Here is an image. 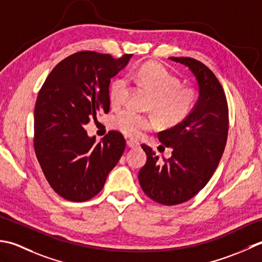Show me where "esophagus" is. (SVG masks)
Returning <instances> with one entry per match:
<instances>
[{
    "label": "esophagus",
    "mask_w": 262,
    "mask_h": 262,
    "mask_svg": "<svg viewBox=\"0 0 262 262\" xmlns=\"http://www.w3.org/2000/svg\"><path fill=\"white\" fill-rule=\"evenodd\" d=\"M126 146L129 147V148H136V147H139L140 146V143H139V141H137V140H127L126 141Z\"/></svg>",
    "instance_id": "obj_1"
}]
</instances>
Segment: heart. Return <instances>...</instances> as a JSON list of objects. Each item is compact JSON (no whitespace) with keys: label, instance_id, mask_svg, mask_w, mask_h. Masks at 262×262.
Returning <instances> with one entry per match:
<instances>
[{"label":"heart","instance_id":"heart-1","mask_svg":"<svg viewBox=\"0 0 262 262\" xmlns=\"http://www.w3.org/2000/svg\"><path fill=\"white\" fill-rule=\"evenodd\" d=\"M130 78L146 88L152 96L150 107L158 120L165 126L182 123L193 111L196 95L193 89L180 87V80L169 73L161 64L149 62L143 64ZM125 79H115L110 87V101L112 106H120L126 95ZM115 129L129 137H139L143 131L155 126L151 116L138 114L131 110H123L113 119Z\"/></svg>","mask_w":262,"mask_h":262}]
</instances>
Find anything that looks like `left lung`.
I'll use <instances>...</instances> for the list:
<instances>
[{
  "label": "left lung",
  "mask_w": 262,
  "mask_h": 262,
  "mask_svg": "<svg viewBox=\"0 0 262 262\" xmlns=\"http://www.w3.org/2000/svg\"><path fill=\"white\" fill-rule=\"evenodd\" d=\"M168 58L189 68L199 96L188 119L158 133L159 141L172 148V156L159 161L150 147L141 146L147 162L139 182L149 198L174 206L193 198L216 170L226 146L228 106L220 81L205 64L190 57Z\"/></svg>",
  "instance_id": "8db88e82"
}]
</instances>
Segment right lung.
<instances>
[{
	"label": "right lung",
	"mask_w": 262,
	"mask_h": 262,
	"mask_svg": "<svg viewBox=\"0 0 262 262\" xmlns=\"http://www.w3.org/2000/svg\"><path fill=\"white\" fill-rule=\"evenodd\" d=\"M131 57L76 53L53 69L37 96L35 152L46 180L64 199L82 202L99 193L124 151L120 132L111 131L96 143L84 126L108 113L111 79Z\"/></svg>",
	"instance_id": "add662e5"
}]
</instances>
